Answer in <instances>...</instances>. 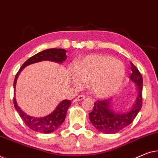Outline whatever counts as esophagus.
<instances>
[{
    "label": "esophagus",
    "instance_id": "esophagus-1",
    "mask_svg": "<svg viewBox=\"0 0 158 158\" xmlns=\"http://www.w3.org/2000/svg\"><path fill=\"white\" fill-rule=\"evenodd\" d=\"M85 99V96L84 95H79V96H78L77 97V98L74 99V102H79V101H81L82 100V99Z\"/></svg>",
    "mask_w": 158,
    "mask_h": 158
}]
</instances>
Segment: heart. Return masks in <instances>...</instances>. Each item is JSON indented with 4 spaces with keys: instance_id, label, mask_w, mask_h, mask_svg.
Masks as SVG:
<instances>
[{
    "instance_id": "b5f03b06",
    "label": "heart",
    "mask_w": 158,
    "mask_h": 158,
    "mask_svg": "<svg viewBox=\"0 0 158 158\" xmlns=\"http://www.w3.org/2000/svg\"><path fill=\"white\" fill-rule=\"evenodd\" d=\"M72 83L80 87L89 81V87L95 96L106 98L117 92L123 84L125 68L114 57L104 54L88 55L77 62L70 70Z\"/></svg>"
}]
</instances>
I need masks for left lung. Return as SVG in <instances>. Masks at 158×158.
<instances>
[{
	"mask_svg": "<svg viewBox=\"0 0 158 158\" xmlns=\"http://www.w3.org/2000/svg\"><path fill=\"white\" fill-rule=\"evenodd\" d=\"M130 80L136 84L137 96L132 108L127 112H115L111 108L112 99L94 102L89 120L97 130L105 134H114L127 127L134 120L143 106V77L137 68L131 63Z\"/></svg>",
	"mask_w": 158,
	"mask_h": 158,
	"instance_id": "1",
	"label": "left lung"
}]
</instances>
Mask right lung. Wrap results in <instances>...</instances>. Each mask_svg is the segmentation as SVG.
Here are the masks:
<instances>
[{
    "label": "right lung",
    "mask_w": 158,
    "mask_h": 158,
    "mask_svg": "<svg viewBox=\"0 0 158 158\" xmlns=\"http://www.w3.org/2000/svg\"><path fill=\"white\" fill-rule=\"evenodd\" d=\"M66 51L63 48H49V49L44 50L38 54H35L34 56L29 58L19 70V72L15 75L14 82H13V87H14V97H13V104L15 110L19 112L21 118L23 119L26 125L29 127L31 130L35 131V132L41 133H51L54 132L58 128L61 126V124L64 123V119L66 118V112L69 106L72 104L71 100H63L60 102L56 109L47 116L43 117H35L27 115L25 112L21 110V108L18 106L16 99L15 97V84H16L17 79L19 75L22 70L26 66L30 64L37 63V62L43 61H54L56 63L61 64L62 62L66 60Z\"/></svg>",
    "instance_id": "add662e5"
}]
</instances>
